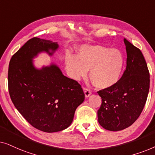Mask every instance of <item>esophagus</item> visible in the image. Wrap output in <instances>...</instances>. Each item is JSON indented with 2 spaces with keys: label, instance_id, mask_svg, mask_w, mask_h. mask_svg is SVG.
I'll list each match as a JSON object with an SVG mask.
<instances>
[{
  "label": "esophagus",
  "instance_id": "34e87169",
  "mask_svg": "<svg viewBox=\"0 0 155 155\" xmlns=\"http://www.w3.org/2000/svg\"><path fill=\"white\" fill-rule=\"evenodd\" d=\"M83 90H84V94H85V97H88L90 96L91 94V91L89 90V89L86 88V87H83Z\"/></svg>",
  "mask_w": 155,
  "mask_h": 155
}]
</instances>
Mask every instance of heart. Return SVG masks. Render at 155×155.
I'll return each instance as SVG.
<instances>
[{"mask_svg":"<svg viewBox=\"0 0 155 155\" xmlns=\"http://www.w3.org/2000/svg\"><path fill=\"white\" fill-rule=\"evenodd\" d=\"M124 65V58L119 50L101 46L83 45L78 49L77 56L68 54L65 57V68L70 77L79 80L90 69L92 83L100 89L117 83Z\"/></svg>","mask_w":155,"mask_h":155,"instance_id":"heart-1","label":"heart"}]
</instances>
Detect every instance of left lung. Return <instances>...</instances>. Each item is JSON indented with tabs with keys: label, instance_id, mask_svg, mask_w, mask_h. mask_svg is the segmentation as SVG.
Returning <instances> with one entry per match:
<instances>
[{
	"label": "left lung",
	"instance_id": "left-lung-1",
	"mask_svg": "<svg viewBox=\"0 0 155 155\" xmlns=\"http://www.w3.org/2000/svg\"><path fill=\"white\" fill-rule=\"evenodd\" d=\"M124 41L127 60L122 77L114 86L97 92L101 97L99 124L111 131L124 130L137 119L150 89V73L141 51L126 39Z\"/></svg>",
	"mask_w": 155,
	"mask_h": 155
}]
</instances>
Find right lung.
<instances>
[{
    "instance_id": "obj_1",
    "label": "right lung",
    "mask_w": 155,
    "mask_h": 155,
    "mask_svg": "<svg viewBox=\"0 0 155 155\" xmlns=\"http://www.w3.org/2000/svg\"><path fill=\"white\" fill-rule=\"evenodd\" d=\"M57 42L34 37L12 56L8 90L13 104L31 126L46 133L69 127L78 106L84 100L81 85L63 75L56 65L38 69L33 58L42 52L52 56Z\"/></svg>"
}]
</instances>
